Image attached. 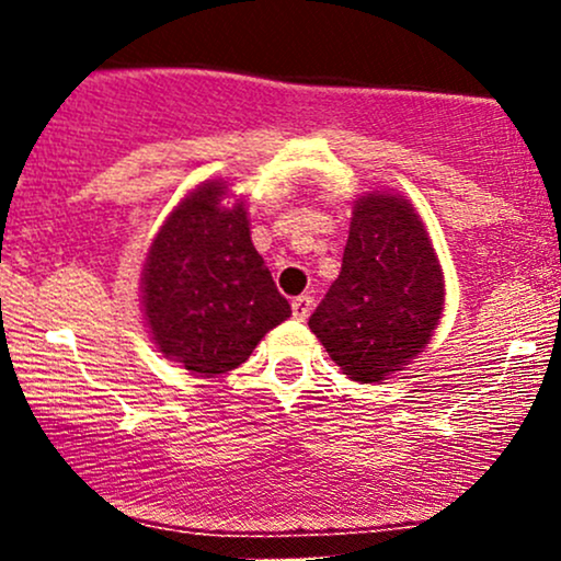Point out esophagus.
Listing matches in <instances>:
<instances>
[{"mask_svg": "<svg viewBox=\"0 0 561 561\" xmlns=\"http://www.w3.org/2000/svg\"><path fill=\"white\" fill-rule=\"evenodd\" d=\"M313 308V298L311 295H298V298L293 300V317L295 319H308V313H311Z\"/></svg>", "mask_w": 561, "mask_h": 561, "instance_id": "esophagus-1", "label": "esophagus"}]
</instances>
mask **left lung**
<instances>
[{
	"label": "left lung",
	"instance_id": "obj_1",
	"mask_svg": "<svg viewBox=\"0 0 561 561\" xmlns=\"http://www.w3.org/2000/svg\"><path fill=\"white\" fill-rule=\"evenodd\" d=\"M443 311V272L427 229L398 195L356 203L343 268L308 319L332 362L379 382L430 343Z\"/></svg>",
	"mask_w": 561,
	"mask_h": 561
}]
</instances>
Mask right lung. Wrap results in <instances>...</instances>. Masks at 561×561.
<instances>
[{"mask_svg":"<svg viewBox=\"0 0 561 561\" xmlns=\"http://www.w3.org/2000/svg\"><path fill=\"white\" fill-rule=\"evenodd\" d=\"M224 195L227 184L208 182L184 197L141 272L152 340L199 377L237 369L293 313L253 248L248 210L242 203L224 208Z\"/></svg>","mask_w":561,"mask_h":561,"instance_id":"obj_1","label":"right lung"}]
</instances>
